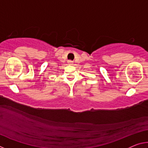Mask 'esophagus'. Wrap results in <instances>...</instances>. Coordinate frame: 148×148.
Segmentation results:
<instances>
[{
	"mask_svg": "<svg viewBox=\"0 0 148 148\" xmlns=\"http://www.w3.org/2000/svg\"><path fill=\"white\" fill-rule=\"evenodd\" d=\"M69 63L70 64H72V63H73V61H69Z\"/></svg>",
	"mask_w": 148,
	"mask_h": 148,
	"instance_id": "34e87169",
	"label": "esophagus"
}]
</instances>
